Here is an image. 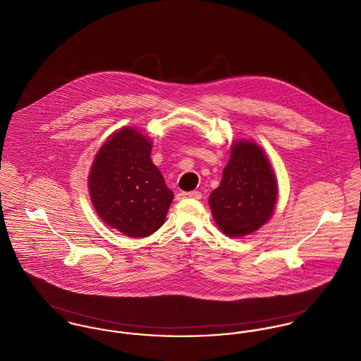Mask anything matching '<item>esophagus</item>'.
Masks as SVG:
<instances>
[{
    "mask_svg": "<svg viewBox=\"0 0 361 361\" xmlns=\"http://www.w3.org/2000/svg\"><path fill=\"white\" fill-rule=\"evenodd\" d=\"M177 199H185V197H190V199H200L202 194L197 192V191H192V192H178Z\"/></svg>",
    "mask_w": 361,
    "mask_h": 361,
    "instance_id": "34e87169",
    "label": "esophagus"
}]
</instances>
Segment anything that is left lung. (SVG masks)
I'll list each match as a JSON object with an SVG mask.
<instances>
[{
	"label": "left lung",
	"mask_w": 361,
	"mask_h": 361,
	"mask_svg": "<svg viewBox=\"0 0 361 361\" xmlns=\"http://www.w3.org/2000/svg\"><path fill=\"white\" fill-rule=\"evenodd\" d=\"M276 199L278 183L264 151L252 141L235 142L221 184L209 196L219 228L231 238L246 236L271 219Z\"/></svg>",
	"instance_id": "left-lung-1"
}]
</instances>
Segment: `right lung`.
Instances as JSON below:
<instances>
[{
  "label": "right lung",
  "mask_w": 361,
  "mask_h": 361,
  "mask_svg": "<svg viewBox=\"0 0 361 361\" xmlns=\"http://www.w3.org/2000/svg\"><path fill=\"white\" fill-rule=\"evenodd\" d=\"M89 191L100 219L130 238L158 231L174 196L151 161V142L132 128L103 144L90 170Z\"/></svg>",
  "instance_id": "obj_1"
}]
</instances>
